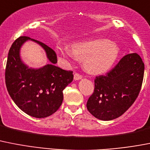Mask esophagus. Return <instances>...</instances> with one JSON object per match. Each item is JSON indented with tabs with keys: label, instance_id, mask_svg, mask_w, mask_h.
<instances>
[{
	"label": "esophagus",
	"instance_id": "1",
	"mask_svg": "<svg viewBox=\"0 0 150 150\" xmlns=\"http://www.w3.org/2000/svg\"><path fill=\"white\" fill-rule=\"evenodd\" d=\"M82 77H83V76H82L81 74H78V73H75V74H74V80H80Z\"/></svg>",
	"mask_w": 150,
	"mask_h": 150
}]
</instances>
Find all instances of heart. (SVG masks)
I'll list each match as a JSON object with an SVG mask.
<instances>
[{"label":"heart","instance_id":"heart-1","mask_svg":"<svg viewBox=\"0 0 150 150\" xmlns=\"http://www.w3.org/2000/svg\"><path fill=\"white\" fill-rule=\"evenodd\" d=\"M117 46L104 38L78 42L72 46V52L65 50L67 55L83 61L84 67L91 74H102L112 67L118 54Z\"/></svg>","mask_w":150,"mask_h":150}]
</instances>
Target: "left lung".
<instances>
[{"label":"left lung","instance_id":"1","mask_svg":"<svg viewBox=\"0 0 150 150\" xmlns=\"http://www.w3.org/2000/svg\"><path fill=\"white\" fill-rule=\"evenodd\" d=\"M143 75L144 64L138 54L124 56L105 75L96 76L94 92L86 103L88 111L103 121L121 116L139 96Z\"/></svg>","mask_w":150,"mask_h":150}]
</instances>
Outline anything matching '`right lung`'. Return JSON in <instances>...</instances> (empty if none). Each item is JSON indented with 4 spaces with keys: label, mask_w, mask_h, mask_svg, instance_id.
Segmentation results:
<instances>
[{
    "label": "right lung",
    "mask_w": 150,
    "mask_h": 150,
    "mask_svg": "<svg viewBox=\"0 0 150 150\" xmlns=\"http://www.w3.org/2000/svg\"><path fill=\"white\" fill-rule=\"evenodd\" d=\"M31 39L46 50L51 62L42 69H30L21 61L19 49L25 40ZM57 55L45 44L20 36L9 50L5 70V83L9 95L20 109L37 118L52 115L60 108L63 102V90L72 82V70H65L55 66Z\"/></svg>",
    "instance_id": "1"
}]
</instances>
